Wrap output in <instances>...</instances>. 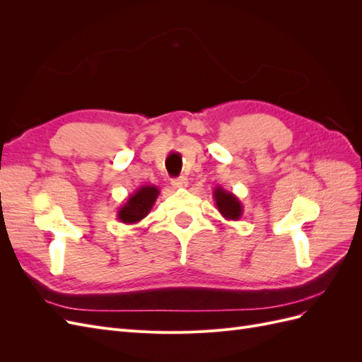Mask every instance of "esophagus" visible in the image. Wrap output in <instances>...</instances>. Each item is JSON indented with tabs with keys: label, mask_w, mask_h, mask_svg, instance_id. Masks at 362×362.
Instances as JSON below:
<instances>
[{
	"label": "esophagus",
	"mask_w": 362,
	"mask_h": 362,
	"mask_svg": "<svg viewBox=\"0 0 362 362\" xmlns=\"http://www.w3.org/2000/svg\"><path fill=\"white\" fill-rule=\"evenodd\" d=\"M175 189H181V187H187L189 185V180L185 178V177H180V178H175V180H172V182H170Z\"/></svg>",
	"instance_id": "34e87169"
}]
</instances>
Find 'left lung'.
Masks as SVG:
<instances>
[{"mask_svg": "<svg viewBox=\"0 0 362 362\" xmlns=\"http://www.w3.org/2000/svg\"><path fill=\"white\" fill-rule=\"evenodd\" d=\"M216 206L226 221H238L243 216V204L234 193L226 192L222 185H217L213 192Z\"/></svg>", "mask_w": 362, "mask_h": 362, "instance_id": "1", "label": "left lung"}]
</instances>
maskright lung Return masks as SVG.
I'll use <instances>...</instances> for the list:
<instances>
[{
    "label": "right lung",
    "mask_w": 362,
    "mask_h": 362,
    "mask_svg": "<svg viewBox=\"0 0 362 362\" xmlns=\"http://www.w3.org/2000/svg\"><path fill=\"white\" fill-rule=\"evenodd\" d=\"M160 194V190L157 185L148 184L140 185V187L128 196V199L122 206H119L117 210V221L125 225H134L149 214V211L154 206L157 198Z\"/></svg>",
    "instance_id": "1"
}]
</instances>
